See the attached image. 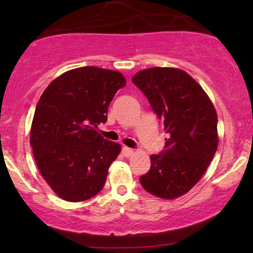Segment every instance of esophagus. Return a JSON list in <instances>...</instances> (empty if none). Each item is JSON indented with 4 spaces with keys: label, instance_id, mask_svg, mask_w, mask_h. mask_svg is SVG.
<instances>
[{
    "label": "esophagus",
    "instance_id": "34e87169",
    "mask_svg": "<svg viewBox=\"0 0 253 253\" xmlns=\"http://www.w3.org/2000/svg\"><path fill=\"white\" fill-rule=\"evenodd\" d=\"M123 155L125 156V157H130V156H133L134 155V150H132V149H129V147H123Z\"/></svg>",
    "mask_w": 253,
    "mask_h": 253
}]
</instances>
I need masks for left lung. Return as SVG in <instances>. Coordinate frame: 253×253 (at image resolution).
<instances>
[{"label":"left lung","mask_w":253,"mask_h":253,"mask_svg":"<svg viewBox=\"0 0 253 253\" xmlns=\"http://www.w3.org/2000/svg\"><path fill=\"white\" fill-rule=\"evenodd\" d=\"M132 82L164 121L168 134L165 149L151 156L150 171L139 179L152 195L176 199L200 181L215 155L216 110L201 85L179 69H146Z\"/></svg>","instance_id":"8db88e82"}]
</instances>
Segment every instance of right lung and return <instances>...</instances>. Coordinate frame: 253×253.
Masks as SVG:
<instances>
[{
	"label": "right lung",
	"mask_w": 253,
	"mask_h": 253,
	"mask_svg": "<svg viewBox=\"0 0 253 253\" xmlns=\"http://www.w3.org/2000/svg\"><path fill=\"white\" fill-rule=\"evenodd\" d=\"M126 85L120 72L84 66L64 72L37 104L31 146L38 169L58 196L85 201L101 191L120 144L103 139L109 103Z\"/></svg>",
	"instance_id": "right-lung-1"
}]
</instances>
